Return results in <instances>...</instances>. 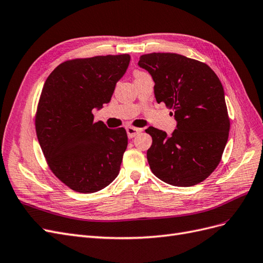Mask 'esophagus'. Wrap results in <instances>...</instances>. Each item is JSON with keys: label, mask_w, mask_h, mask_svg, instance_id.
I'll list each match as a JSON object with an SVG mask.
<instances>
[{"label": "esophagus", "mask_w": 263, "mask_h": 263, "mask_svg": "<svg viewBox=\"0 0 263 263\" xmlns=\"http://www.w3.org/2000/svg\"><path fill=\"white\" fill-rule=\"evenodd\" d=\"M140 132H142V129L140 128H134V126H128V128H126V133H128V137L130 139L134 138L135 135L139 134Z\"/></svg>", "instance_id": "esophagus-1"}]
</instances>
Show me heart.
<instances>
[{"label": "heart", "mask_w": 263, "mask_h": 263, "mask_svg": "<svg viewBox=\"0 0 263 263\" xmlns=\"http://www.w3.org/2000/svg\"><path fill=\"white\" fill-rule=\"evenodd\" d=\"M133 75H134V80H138V79H141V78H143V76L148 75V74L145 72H142V71H135Z\"/></svg>", "instance_id": "b5f03b06"}]
</instances>
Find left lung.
Segmentation results:
<instances>
[{
	"instance_id": "left-lung-1",
	"label": "left lung",
	"mask_w": 263,
	"mask_h": 263,
	"mask_svg": "<svg viewBox=\"0 0 263 263\" xmlns=\"http://www.w3.org/2000/svg\"><path fill=\"white\" fill-rule=\"evenodd\" d=\"M139 65L155 82L157 103L177 120L171 137L153 126L145 130L153 140L146 154L152 173L176 187L202 182L221 162L230 133L221 81L208 64L177 53L143 54Z\"/></svg>"
}]
</instances>
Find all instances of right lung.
<instances>
[{
	"label": "right lung",
	"instance_id": "1",
	"mask_svg": "<svg viewBox=\"0 0 263 263\" xmlns=\"http://www.w3.org/2000/svg\"><path fill=\"white\" fill-rule=\"evenodd\" d=\"M129 62V54L72 59L55 67L41 90L35 117L40 147L58 179L76 192H97L119 174L126 131L95 122L92 109L109 103Z\"/></svg>",
	"mask_w": 263,
	"mask_h": 263
}]
</instances>
